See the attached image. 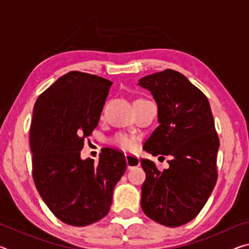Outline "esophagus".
<instances>
[{
  "instance_id": "34e87169",
  "label": "esophagus",
  "mask_w": 249,
  "mask_h": 249,
  "mask_svg": "<svg viewBox=\"0 0 249 249\" xmlns=\"http://www.w3.org/2000/svg\"><path fill=\"white\" fill-rule=\"evenodd\" d=\"M125 159H126V163H127L128 169H132V168L141 165V160L140 158L136 157V156L125 155Z\"/></svg>"
}]
</instances>
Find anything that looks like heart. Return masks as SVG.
<instances>
[{
	"label": "heart",
	"mask_w": 249,
	"mask_h": 249,
	"mask_svg": "<svg viewBox=\"0 0 249 249\" xmlns=\"http://www.w3.org/2000/svg\"><path fill=\"white\" fill-rule=\"evenodd\" d=\"M113 142H114V144L119 147V148L125 151H130L135 149V147H136V142H135L133 138L123 133L117 134Z\"/></svg>",
	"instance_id": "b5f03b06"
}]
</instances>
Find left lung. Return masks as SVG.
I'll return each instance as SVG.
<instances>
[{
	"label": "left lung",
	"instance_id": "1",
	"mask_svg": "<svg viewBox=\"0 0 249 249\" xmlns=\"http://www.w3.org/2000/svg\"><path fill=\"white\" fill-rule=\"evenodd\" d=\"M138 84L150 91L158 107L159 126L144 149L170 157L163 171L151 160L141 159L146 172L142 209L159 224L181 226L200 213L217 180L220 141L212 111L203 92L178 71L146 75Z\"/></svg>",
	"mask_w": 249,
	"mask_h": 249
}]
</instances>
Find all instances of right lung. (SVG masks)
<instances>
[{
  "mask_svg": "<svg viewBox=\"0 0 249 249\" xmlns=\"http://www.w3.org/2000/svg\"><path fill=\"white\" fill-rule=\"evenodd\" d=\"M112 82L70 71L37 99L29 144L33 179L41 199L66 224L86 226L108 213L115 184L126 170L121 150L104 147L99 162L82 160L84 140L98 126Z\"/></svg>",
  "mask_w": 249,
  "mask_h": 249,
  "instance_id": "1",
  "label": "right lung"
}]
</instances>
